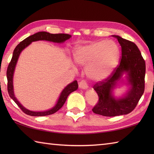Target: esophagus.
Returning a JSON list of instances; mask_svg holds the SVG:
<instances>
[{"label": "esophagus", "mask_w": 154, "mask_h": 154, "mask_svg": "<svg viewBox=\"0 0 154 154\" xmlns=\"http://www.w3.org/2000/svg\"><path fill=\"white\" fill-rule=\"evenodd\" d=\"M79 87L80 89H88L87 84L86 83V81L85 80H82L80 81L79 83Z\"/></svg>", "instance_id": "obj_1"}]
</instances>
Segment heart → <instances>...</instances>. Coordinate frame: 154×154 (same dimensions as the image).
I'll use <instances>...</instances> for the list:
<instances>
[{
  "label": "heart",
  "mask_w": 154,
  "mask_h": 154,
  "mask_svg": "<svg viewBox=\"0 0 154 154\" xmlns=\"http://www.w3.org/2000/svg\"><path fill=\"white\" fill-rule=\"evenodd\" d=\"M119 49L111 40L96 42L76 48L73 60L77 64L85 66V73L93 81L106 79L118 63Z\"/></svg>",
  "instance_id": "heart-1"
}]
</instances>
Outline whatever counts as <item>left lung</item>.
Wrapping results in <instances>:
<instances>
[{"instance_id": "1", "label": "left lung", "mask_w": 154, "mask_h": 154, "mask_svg": "<svg viewBox=\"0 0 154 154\" xmlns=\"http://www.w3.org/2000/svg\"><path fill=\"white\" fill-rule=\"evenodd\" d=\"M112 36L117 39L122 48L120 65L111 76L93 87L99 99L92 110L94 113L104 116H115L131 112L142 96L145 88L146 63L138 48L134 42L119 35ZM124 73L127 75L129 89L122 97L115 98L112 92Z\"/></svg>"}]
</instances>
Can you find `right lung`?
Segmentation results:
<instances>
[{"label": "right lung", "instance_id": "right-lung-1", "mask_svg": "<svg viewBox=\"0 0 154 154\" xmlns=\"http://www.w3.org/2000/svg\"><path fill=\"white\" fill-rule=\"evenodd\" d=\"M71 37V35L66 34H54L49 33V32H39L38 33H35L33 35H30V36L24 39V40L22 41L15 48L14 51H13L12 60L8 65L7 72H6V77H7L8 80V92L10 97L14 101L16 104L20 108V109L25 114L33 116H44L50 115V114L56 112L57 111H58L63 106V104L65 103V101H66L69 94L78 89V83L77 81L75 80L73 82L67 85L64 88L63 90L62 91L57 103L55 104V105L52 108V109L48 110L42 111V112H35V111H31L30 110H28L26 109L25 107L23 106L22 104L19 103V101L17 100V99L15 97L14 93V87H13V75H14L15 67L16 63H17L20 54L23 50H24L26 48L28 47V45L33 42H36L39 40H45L49 42H53L54 43H63V42L66 41L68 39H69Z\"/></svg>", "mask_w": 154, "mask_h": 154}]
</instances>
